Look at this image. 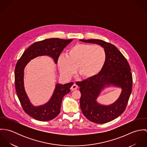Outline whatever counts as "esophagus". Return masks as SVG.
<instances>
[{"instance_id":"1","label":"esophagus","mask_w":147,"mask_h":147,"mask_svg":"<svg viewBox=\"0 0 147 147\" xmlns=\"http://www.w3.org/2000/svg\"><path fill=\"white\" fill-rule=\"evenodd\" d=\"M78 88V86L76 84H74L72 85V86L71 87L70 89L71 90H74L77 89Z\"/></svg>"}]
</instances>
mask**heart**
Instances as JSON below:
<instances>
[{"mask_svg":"<svg viewBox=\"0 0 147 147\" xmlns=\"http://www.w3.org/2000/svg\"><path fill=\"white\" fill-rule=\"evenodd\" d=\"M106 60L107 54L102 46L78 43L69 49L68 54L59 55L58 64L61 75L65 78L71 77L77 65L80 75L89 78L101 72Z\"/></svg>","mask_w":147,"mask_h":147,"instance_id":"heart-1","label":"heart"}]
</instances>
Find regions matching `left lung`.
Here are the masks:
<instances>
[{
    "mask_svg": "<svg viewBox=\"0 0 147 147\" xmlns=\"http://www.w3.org/2000/svg\"><path fill=\"white\" fill-rule=\"evenodd\" d=\"M100 45L107 54L102 70L97 75L76 82L81 92L80 107L84 116L92 122L102 124L110 122L125 110L132 92V76L129 65L123 54L113 44L100 40H80ZM112 85L122 89L121 95L113 104L101 105L96 98L106 87Z\"/></svg>",
    "mask_w": 147,
    "mask_h": 147,
    "instance_id": "8db88e82",
    "label": "left lung"
}]
</instances>
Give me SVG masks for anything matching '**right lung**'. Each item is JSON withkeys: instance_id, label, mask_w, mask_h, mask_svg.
<instances>
[{"instance_id": "1", "label": "right lung", "mask_w": 147, "mask_h": 147, "mask_svg": "<svg viewBox=\"0 0 147 147\" xmlns=\"http://www.w3.org/2000/svg\"><path fill=\"white\" fill-rule=\"evenodd\" d=\"M73 40L50 38L35 42L22 54L18 61L15 71L16 91L24 111L31 117L40 121H48L54 119L60 113L63 97L70 92L74 83L57 84L49 101L44 105L35 106L32 104L25 92L24 85V68L30 60L42 55L51 57L55 64L64 48Z\"/></svg>"}]
</instances>
